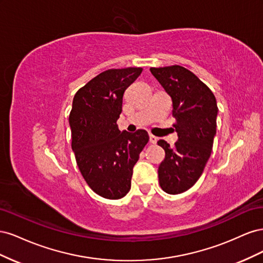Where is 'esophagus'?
Listing matches in <instances>:
<instances>
[{"instance_id": "esophagus-1", "label": "esophagus", "mask_w": 263, "mask_h": 263, "mask_svg": "<svg viewBox=\"0 0 263 263\" xmlns=\"http://www.w3.org/2000/svg\"><path fill=\"white\" fill-rule=\"evenodd\" d=\"M149 141L151 142V144H157V141H158V137L154 136V135H149Z\"/></svg>"}]
</instances>
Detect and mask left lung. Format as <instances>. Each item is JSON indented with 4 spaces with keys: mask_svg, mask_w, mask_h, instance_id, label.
Returning a JSON list of instances; mask_svg holds the SVG:
<instances>
[{
    "mask_svg": "<svg viewBox=\"0 0 263 263\" xmlns=\"http://www.w3.org/2000/svg\"><path fill=\"white\" fill-rule=\"evenodd\" d=\"M150 71L170 95L178 133L173 147L162 139L158 141L165 153L158 169L159 183L165 193L180 194L195 184L211 157L217 103L210 87L185 68L176 65Z\"/></svg>",
    "mask_w": 263,
    "mask_h": 263,
    "instance_id": "left-lung-1",
    "label": "left lung"
}]
</instances>
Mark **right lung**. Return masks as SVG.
I'll use <instances>...</instances> for the list:
<instances>
[{
  "mask_svg": "<svg viewBox=\"0 0 263 263\" xmlns=\"http://www.w3.org/2000/svg\"><path fill=\"white\" fill-rule=\"evenodd\" d=\"M141 71L106 70L73 98L69 124L77 164L87 185L108 200H118L129 192L133 168L149 140L146 130L121 132L116 124L124 92Z\"/></svg>",
  "mask_w": 263,
  "mask_h": 263,
  "instance_id": "1",
  "label": "right lung"
}]
</instances>
